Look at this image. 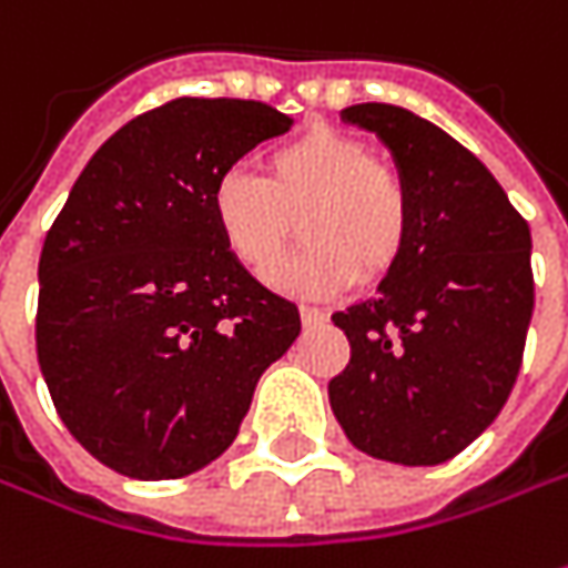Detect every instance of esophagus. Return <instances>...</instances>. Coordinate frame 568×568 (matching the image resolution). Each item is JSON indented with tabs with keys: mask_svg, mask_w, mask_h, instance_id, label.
<instances>
[{
	"mask_svg": "<svg viewBox=\"0 0 568 568\" xmlns=\"http://www.w3.org/2000/svg\"><path fill=\"white\" fill-rule=\"evenodd\" d=\"M302 323L304 326H317V323H326V311L314 307V304H302Z\"/></svg>",
	"mask_w": 568,
	"mask_h": 568,
	"instance_id": "34e87169",
	"label": "esophagus"
}]
</instances>
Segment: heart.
<instances>
[{"label":"heart","mask_w":568,"mask_h":568,"mask_svg":"<svg viewBox=\"0 0 568 568\" xmlns=\"http://www.w3.org/2000/svg\"><path fill=\"white\" fill-rule=\"evenodd\" d=\"M210 216L225 251L266 276L298 216L304 245L273 270V285L298 295L339 292L355 276L377 280L408 239V194L399 175L355 138L311 128L273 148L264 179L225 172L210 191Z\"/></svg>","instance_id":"heart-1"}]
</instances>
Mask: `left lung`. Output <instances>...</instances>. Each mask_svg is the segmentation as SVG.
Instances as JSON below:
<instances>
[{"label": "left lung", "instance_id": "1", "mask_svg": "<svg viewBox=\"0 0 568 568\" xmlns=\"http://www.w3.org/2000/svg\"><path fill=\"white\" fill-rule=\"evenodd\" d=\"M377 134L408 194V239L374 298L333 323L352 358L329 405L355 449L440 465L506 405L535 311L531 232L475 153L389 103L343 109Z\"/></svg>", "mask_w": 568, "mask_h": 568}]
</instances>
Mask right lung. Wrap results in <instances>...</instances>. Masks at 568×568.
<instances>
[{"instance_id":"add662e5","label":"right lung","mask_w":568,"mask_h":568,"mask_svg":"<svg viewBox=\"0 0 568 568\" xmlns=\"http://www.w3.org/2000/svg\"><path fill=\"white\" fill-rule=\"evenodd\" d=\"M292 119L257 100L182 97L90 156L40 254L37 362L93 459L185 478L232 446L254 386L302 333L210 216V191Z\"/></svg>"}]
</instances>
